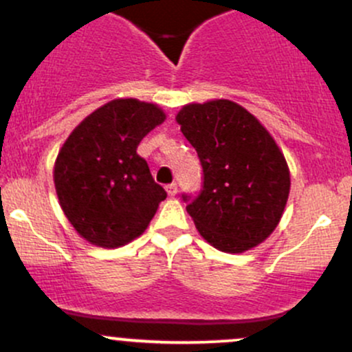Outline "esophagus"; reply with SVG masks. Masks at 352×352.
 I'll return each instance as SVG.
<instances>
[{
    "label": "esophagus",
    "mask_w": 352,
    "mask_h": 352,
    "mask_svg": "<svg viewBox=\"0 0 352 352\" xmlns=\"http://www.w3.org/2000/svg\"><path fill=\"white\" fill-rule=\"evenodd\" d=\"M165 190H167V194L170 195V197H173L177 194V184L173 182V184H168L167 187H165Z\"/></svg>",
    "instance_id": "1"
}]
</instances>
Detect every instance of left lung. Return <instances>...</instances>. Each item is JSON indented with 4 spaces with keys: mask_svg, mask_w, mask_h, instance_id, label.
I'll return each instance as SVG.
<instances>
[{
    "mask_svg": "<svg viewBox=\"0 0 352 352\" xmlns=\"http://www.w3.org/2000/svg\"><path fill=\"white\" fill-rule=\"evenodd\" d=\"M177 122L202 165L199 194H182L200 235L232 254L265 241L283 217L291 188L274 138L230 100L185 105Z\"/></svg>",
    "mask_w": 352,
    "mask_h": 352,
    "instance_id": "obj_1",
    "label": "left lung"
}]
</instances>
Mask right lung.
Masks as SVG:
<instances>
[{"label":"right lung","instance_id":"1","mask_svg":"<svg viewBox=\"0 0 352 352\" xmlns=\"http://www.w3.org/2000/svg\"><path fill=\"white\" fill-rule=\"evenodd\" d=\"M164 120L153 103L113 100L88 115L61 146L53 173L60 206L91 244L133 241L167 197L137 153L142 138Z\"/></svg>","mask_w":352,"mask_h":352}]
</instances>
